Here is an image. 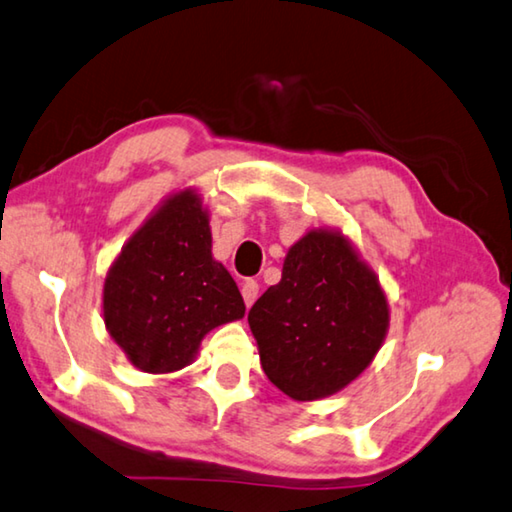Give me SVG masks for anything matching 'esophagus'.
<instances>
[{
	"label": "esophagus",
	"mask_w": 512,
	"mask_h": 512,
	"mask_svg": "<svg viewBox=\"0 0 512 512\" xmlns=\"http://www.w3.org/2000/svg\"><path fill=\"white\" fill-rule=\"evenodd\" d=\"M240 292H242V299H245V306L249 308L251 303H254L256 299H258V283L256 281H245L242 283V288H240Z\"/></svg>",
	"instance_id": "34e87169"
}]
</instances>
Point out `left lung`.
<instances>
[{
    "label": "left lung",
    "mask_w": 512,
    "mask_h": 512,
    "mask_svg": "<svg viewBox=\"0 0 512 512\" xmlns=\"http://www.w3.org/2000/svg\"><path fill=\"white\" fill-rule=\"evenodd\" d=\"M263 371L292 400H321L351 384L378 355L389 303L346 236L312 229L290 247L281 281L251 306Z\"/></svg>",
    "instance_id": "left-lung-1"
}]
</instances>
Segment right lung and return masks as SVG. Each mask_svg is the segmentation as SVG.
<instances>
[{"label": "right lung", "mask_w": 512, "mask_h": 512, "mask_svg": "<svg viewBox=\"0 0 512 512\" xmlns=\"http://www.w3.org/2000/svg\"><path fill=\"white\" fill-rule=\"evenodd\" d=\"M242 317L245 301L211 254L209 213L193 188L161 202L105 276L107 333L146 373L184 369L209 330Z\"/></svg>", "instance_id": "1"}]
</instances>
